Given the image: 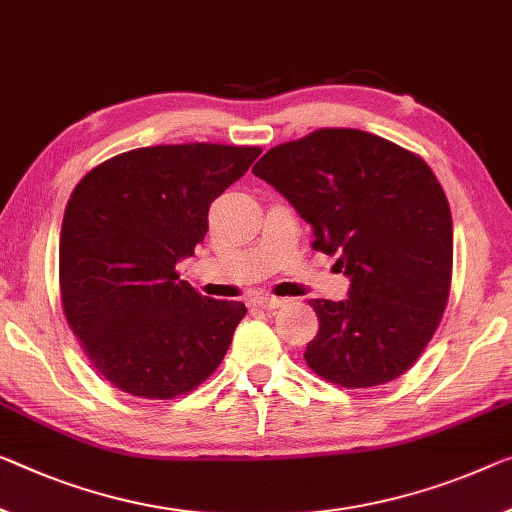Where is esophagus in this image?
Wrapping results in <instances>:
<instances>
[{
    "label": "esophagus",
    "mask_w": 512,
    "mask_h": 512,
    "mask_svg": "<svg viewBox=\"0 0 512 512\" xmlns=\"http://www.w3.org/2000/svg\"><path fill=\"white\" fill-rule=\"evenodd\" d=\"M249 304L261 306V309H277V306L283 304V300H281V297H274V295H251Z\"/></svg>",
    "instance_id": "1"
}]
</instances>
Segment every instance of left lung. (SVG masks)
Returning <instances> with one entry per match:
<instances>
[{
  "label": "left lung",
  "instance_id": "8db88e82",
  "mask_svg": "<svg viewBox=\"0 0 512 512\" xmlns=\"http://www.w3.org/2000/svg\"><path fill=\"white\" fill-rule=\"evenodd\" d=\"M251 171L350 279L348 300L309 302L320 320L304 352L311 371L348 389L410 371L451 290V208L428 164L371 132L322 128L274 146Z\"/></svg>",
  "mask_w": 512,
  "mask_h": 512
}]
</instances>
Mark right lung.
I'll return each instance as SVG.
<instances>
[{
	"instance_id": "add662e5",
	"label": "right lung",
	"mask_w": 512,
	"mask_h": 512,
	"mask_svg": "<svg viewBox=\"0 0 512 512\" xmlns=\"http://www.w3.org/2000/svg\"><path fill=\"white\" fill-rule=\"evenodd\" d=\"M258 155L222 144L135 148L98 164L70 194L61 302L86 357L116 389L176 398L222 364L247 306L196 293L176 263L194 256L210 203Z\"/></svg>"
}]
</instances>
